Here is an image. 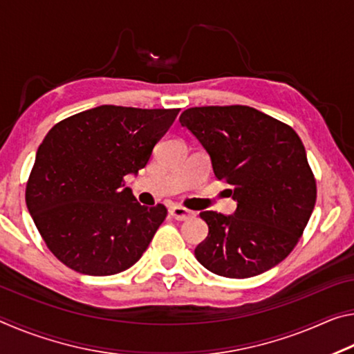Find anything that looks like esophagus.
Here are the masks:
<instances>
[{"label":"esophagus","mask_w":354,"mask_h":354,"mask_svg":"<svg viewBox=\"0 0 354 354\" xmlns=\"http://www.w3.org/2000/svg\"><path fill=\"white\" fill-rule=\"evenodd\" d=\"M169 214L171 215L173 218L179 220V221L189 220V218H192V217H194V215H195V212H192V211H189V209H185V207H183V206H171V207L169 209Z\"/></svg>","instance_id":"34e87169"}]
</instances>
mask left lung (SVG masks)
<instances>
[{
	"instance_id": "1",
	"label": "left lung",
	"mask_w": 354,
	"mask_h": 354,
	"mask_svg": "<svg viewBox=\"0 0 354 354\" xmlns=\"http://www.w3.org/2000/svg\"><path fill=\"white\" fill-rule=\"evenodd\" d=\"M211 159L237 207L203 211L207 237L195 257L209 272L250 278L286 259L314 211L317 189L306 149L287 124L248 106L190 107L179 117Z\"/></svg>"
}]
</instances>
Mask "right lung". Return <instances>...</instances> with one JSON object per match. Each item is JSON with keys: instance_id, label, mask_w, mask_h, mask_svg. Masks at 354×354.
I'll return each mask as SVG.
<instances>
[{"instance_id": "add662e5", "label": "right lung", "mask_w": 354, "mask_h": 354, "mask_svg": "<svg viewBox=\"0 0 354 354\" xmlns=\"http://www.w3.org/2000/svg\"><path fill=\"white\" fill-rule=\"evenodd\" d=\"M179 109L98 106L57 123L35 154L26 206L46 247L71 270L133 267L167 217L137 203L124 176L148 164Z\"/></svg>"}]
</instances>
